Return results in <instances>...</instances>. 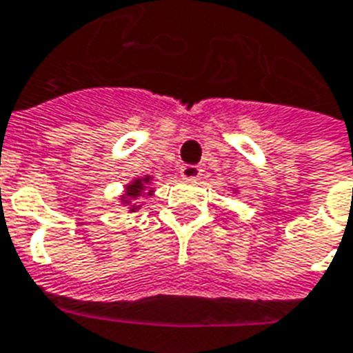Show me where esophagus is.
<instances>
[{"mask_svg":"<svg viewBox=\"0 0 353 353\" xmlns=\"http://www.w3.org/2000/svg\"><path fill=\"white\" fill-rule=\"evenodd\" d=\"M179 174H181L183 179H199V177L202 176V168L196 166V164H185V166H181V170H179Z\"/></svg>","mask_w":353,"mask_h":353,"instance_id":"34e87169","label":"esophagus"}]
</instances>
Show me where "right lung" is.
<instances>
[{
	"label": "right lung",
	"instance_id": "right-lung-1",
	"mask_svg": "<svg viewBox=\"0 0 353 353\" xmlns=\"http://www.w3.org/2000/svg\"><path fill=\"white\" fill-rule=\"evenodd\" d=\"M149 179H151V177L147 176V177H141V179H136V181H132V183L126 187V192L123 194V199H128V200L138 199L139 194L145 191V185L149 183ZM134 210H136V206H132V212H134Z\"/></svg>",
	"mask_w": 353,
	"mask_h": 353
}]
</instances>
